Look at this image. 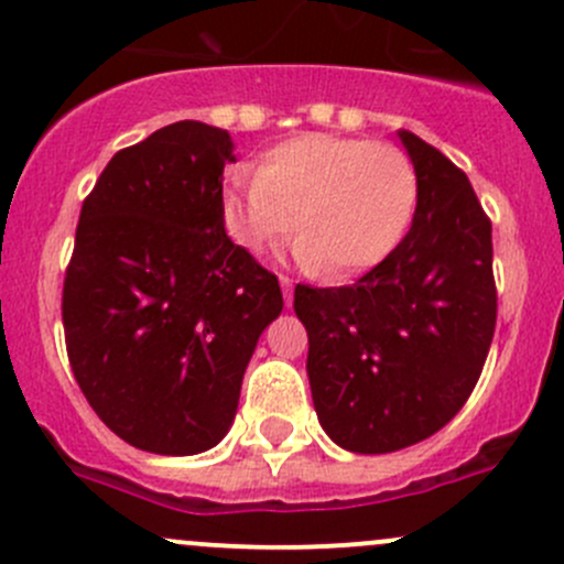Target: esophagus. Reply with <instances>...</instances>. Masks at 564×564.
Here are the masks:
<instances>
[{
    "label": "esophagus",
    "mask_w": 564,
    "mask_h": 564,
    "mask_svg": "<svg viewBox=\"0 0 564 564\" xmlns=\"http://www.w3.org/2000/svg\"><path fill=\"white\" fill-rule=\"evenodd\" d=\"M281 289H283V300H286V305H292V297H294V281L289 275H281Z\"/></svg>",
    "instance_id": "esophagus-1"
}]
</instances>
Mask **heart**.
<instances>
[{"mask_svg": "<svg viewBox=\"0 0 564 564\" xmlns=\"http://www.w3.org/2000/svg\"><path fill=\"white\" fill-rule=\"evenodd\" d=\"M226 220L250 253L297 231L300 264L349 278L392 253L417 207V172L395 144L308 133L272 147L253 180L226 191Z\"/></svg>", "mask_w": 564, "mask_h": 564, "instance_id": "obj_1", "label": "heart"}]
</instances>
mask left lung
Returning <instances> with one entry per match:
<instances>
[{
	"label": "left lung",
	"instance_id": "left-lung-1",
	"mask_svg": "<svg viewBox=\"0 0 564 564\" xmlns=\"http://www.w3.org/2000/svg\"><path fill=\"white\" fill-rule=\"evenodd\" d=\"M417 172L412 229L351 286L297 283L318 423L351 453H392L451 423L497 327L491 220L436 147L401 130Z\"/></svg>",
	"mask_w": 564,
	"mask_h": 564
}]
</instances>
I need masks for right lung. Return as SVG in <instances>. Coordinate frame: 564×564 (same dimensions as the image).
Masks as SVG:
<instances>
[{"instance_id":"right-lung-1","label":"right lung","mask_w":564,"mask_h":564,"mask_svg":"<svg viewBox=\"0 0 564 564\" xmlns=\"http://www.w3.org/2000/svg\"><path fill=\"white\" fill-rule=\"evenodd\" d=\"M231 139L166 124L108 161L84 198L62 286L73 377L128 445H218L256 340L283 308L278 278L224 229Z\"/></svg>"}]
</instances>
